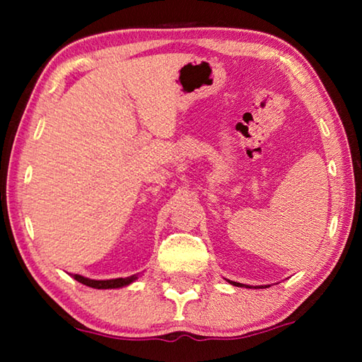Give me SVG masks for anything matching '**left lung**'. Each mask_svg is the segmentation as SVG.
Wrapping results in <instances>:
<instances>
[{"label": "left lung", "instance_id": "obj_1", "mask_svg": "<svg viewBox=\"0 0 362 362\" xmlns=\"http://www.w3.org/2000/svg\"><path fill=\"white\" fill-rule=\"evenodd\" d=\"M231 284H235V286H238V287H244V284H241V283H235V281H231Z\"/></svg>", "mask_w": 362, "mask_h": 362}]
</instances>
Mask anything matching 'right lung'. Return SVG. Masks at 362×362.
I'll list each match as a JSON object with an SVG mask.
<instances>
[{
    "label": "right lung",
    "mask_w": 362,
    "mask_h": 362,
    "mask_svg": "<svg viewBox=\"0 0 362 362\" xmlns=\"http://www.w3.org/2000/svg\"><path fill=\"white\" fill-rule=\"evenodd\" d=\"M73 278H75L78 283H81L84 286H89V287H94V289H118V287L122 286H127L134 283V281L137 279V274H132V276H127V278H116V279H89V278H84L81 274H73Z\"/></svg>",
    "instance_id": "right-lung-1"
}]
</instances>
